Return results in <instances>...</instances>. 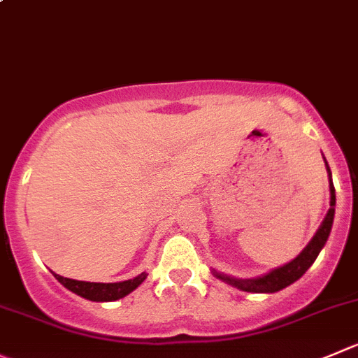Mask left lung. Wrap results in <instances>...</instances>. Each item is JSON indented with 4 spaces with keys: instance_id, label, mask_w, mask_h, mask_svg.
<instances>
[{
    "instance_id": "1",
    "label": "left lung",
    "mask_w": 358,
    "mask_h": 358,
    "mask_svg": "<svg viewBox=\"0 0 358 358\" xmlns=\"http://www.w3.org/2000/svg\"><path fill=\"white\" fill-rule=\"evenodd\" d=\"M327 172H329L330 176L329 165H327ZM334 213H336V189H334V185H332V177H330L329 213H327L322 227L318 228V232L315 234L311 243L304 248V251H302L295 260H292L290 264L283 265V267L274 268V271L262 275V278H255V279H236V278H230V275L217 274V272L216 275L220 279H223V281H227V283L239 288V290L251 292V294H274V292L283 290V288H287L288 285L295 283L299 278H302V275L306 274V271L313 265V262L316 260V257H318V253L322 251V248L325 246L327 239H329L330 228H332V221H334Z\"/></svg>"
}]
</instances>
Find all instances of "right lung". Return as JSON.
Here are the masks:
<instances>
[{
    "mask_svg": "<svg viewBox=\"0 0 358 358\" xmlns=\"http://www.w3.org/2000/svg\"><path fill=\"white\" fill-rule=\"evenodd\" d=\"M54 278H56L63 287H66L68 290L80 295V297L87 299V301L110 302L131 294V292L148 278V274L142 272L137 278L128 279V281H121V283H87V281H75V279L63 278V275L59 274H54Z\"/></svg>",
    "mask_w": 358,
    "mask_h": 358,
    "instance_id": "1",
    "label": "right lung"
}]
</instances>
